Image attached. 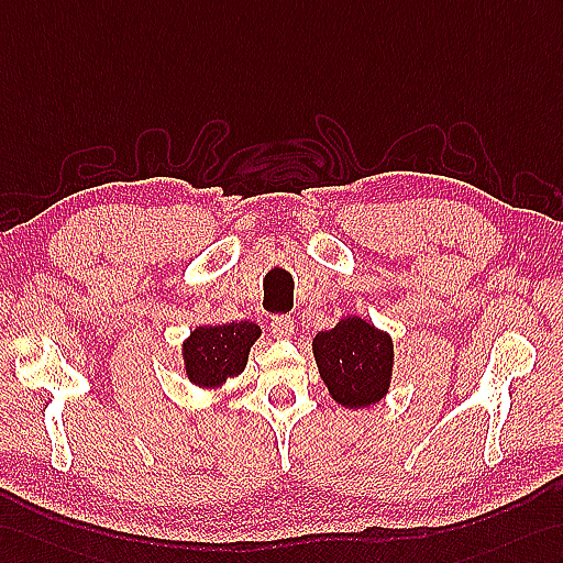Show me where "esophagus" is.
<instances>
[{"label": "esophagus", "instance_id": "34e87169", "mask_svg": "<svg viewBox=\"0 0 563 563\" xmlns=\"http://www.w3.org/2000/svg\"><path fill=\"white\" fill-rule=\"evenodd\" d=\"M272 334L277 339H289L294 334V318H291V314H274V318H272Z\"/></svg>", "mask_w": 563, "mask_h": 563}]
</instances>
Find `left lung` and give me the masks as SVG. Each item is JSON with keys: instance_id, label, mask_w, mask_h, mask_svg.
Here are the masks:
<instances>
[{"instance_id": "obj_1", "label": "left lung", "mask_w": 563, "mask_h": 563, "mask_svg": "<svg viewBox=\"0 0 563 563\" xmlns=\"http://www.w3.org/2000/svg\"><path fill=\"white\" fill-rule=\"evenodd\" d=\"M312 353L332 399L346 408L377 404L389 389L394 346L389 334L361 318L341 320L312 339Z\"/></svg>"}]
</instances>
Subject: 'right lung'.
<instances>
[{
    "label": "right lung",
    "mask_w": 563,
    "mask_h": 563,
    "mask_svg": "<svg viewBox=\"0 0 563 563\" xmlns=\"http://www.w3.org/2000/svg\"><path fill=\"white\" fill-rule=\"evenodd\" d=\"M257 336L260 327L253 322L194 329L184 344L188 379L198 387H219L229 377H236L249 363V351Z\"/></svg>",
    "instance_id": "obj_1"
}]
</instances>
